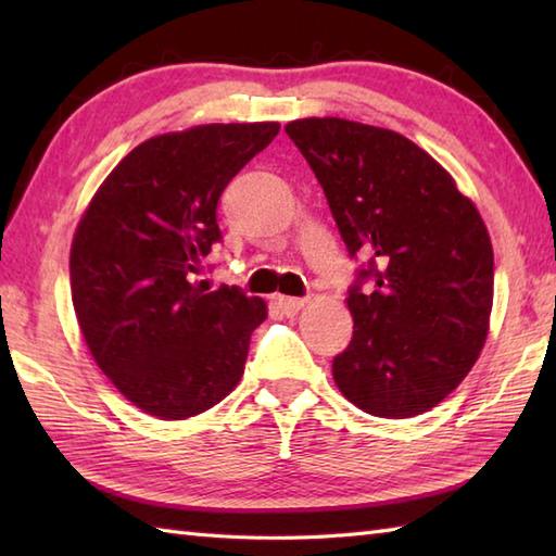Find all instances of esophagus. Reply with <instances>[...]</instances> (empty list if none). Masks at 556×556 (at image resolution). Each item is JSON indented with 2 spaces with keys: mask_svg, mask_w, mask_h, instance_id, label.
Listing matches in <instances>:
<instances>
[{
  "mask_svg": "<svg viewBox=\"0 0 556 556\" xmlns=\"http://www.w3.org/2000/svg\"><path fill=\"white\" fill-rule=\"evenodd\" d=\"M275 303L281 308V313L285 315H296L303 305H305V299H291V296H277Z\"/></svg>",
  "mask_w": 556,
  "mask_h": 556,
  "instance_id": "34e87169",
  "label": "esophagus"
}]
</instances>
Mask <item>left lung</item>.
<instances>
[{
  "label": "left lung",
  "instance_id": "left-lung-1",
  "mask_svg": "<svg viewBox=\"0 0 556 556\" xmlns=\"http://www.w3.org/2000/svg\"><path fill=\"white\" fill-rule=\"evenodd\" d=\"M285 131L311 164L349 255L353 337L332 375L353 406L413 418L452 394L485 344L494 255L452 176L401 134L299 119ZM365 280L372 290L362 291Z\"/></svg>",
  "mask_w": 556,
  "mask_h": 556
}]
</instances>
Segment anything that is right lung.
I'll return each instance as SVG.
<instances>
[{
    "label": "right lung",
    "instance_id": "obj_1",
    "mask_svg": "<svg viewBox=\"0 0 556 556\" xmlns=\"http://www.w3.org/2000/svg\"><path fill=\"white\" fill-rule=\"evenodd\" d=\"M279 124H207L155 136L104 179L71 245L83 339L114 387L162 420L198 416L239 384L267 305L193 275L222 241L224 188Z\"/></svg>",
    "mask_w": 556,
    "mask_h": 556
}]
</instances>
